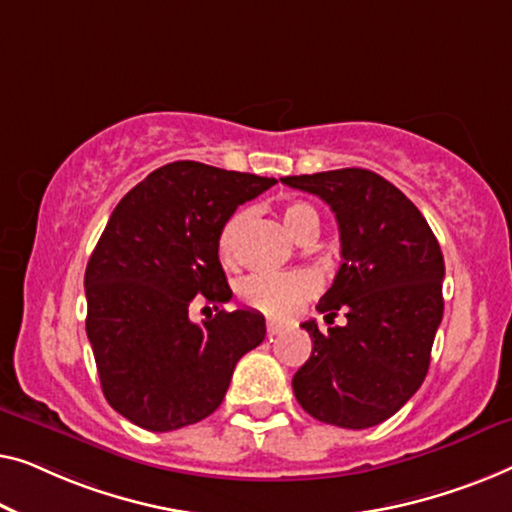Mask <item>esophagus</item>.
Listing matches in <instances>:
<instances>
[{"label": "esophagus", "mask_w": 512, "mask_h": 512, "mask_svg": "<svg viewBox=\"0 0 512 512\" xmlns=\"http://www.w3.org/2000/svg\"><path fill=\"white\" fill-rule=\"evenodd\" d=\"M283 329H285L283 322H276V320H269V322H266V334H269V338L278 336L280 331H283Z\"/></svg>", "instance_id": "obj_1"}]
</instances>
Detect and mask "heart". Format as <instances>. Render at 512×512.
<instances>
[{
	"mask_svg": "<svg viewBox=\"0 0 512 512\" xmlns=\"http://www.w3.org/2000/svg\"><path fill=\"white\" fill-rule=\"evenodd\" d=\"M250 218L248 211H236L220 229L218 253L222 259H232L234 243L241 229ZM283 222L287 232L299 236L308 225H320L318 213L304 201H292L283 208ZM318 290V278L308 271H285V273H253L239 285V299L255 311L271 315V318H287L297 311L301 301Z\"/></svg>",
	"mask_w": 512,
	"mask_h": 512,
	"instance_id": "1",
	"label": "heart"
}]
</instances>
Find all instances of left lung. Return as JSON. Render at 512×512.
Instances as JSON below:
<instances>
[{
  "label": "left lung",
  "instance_id": "1",
  "mask_svg": "<svg viewBox=\"0 0 512 512\" xmlns=\"http://www.w3.org/2000/svg\"><path fill=\"white\" fill-rule=\"evenodd\" d=\"M329 204L341 234L338 273L318 311L343 327L322 334L304 322L313 341L292 390L315 420L343 429L385 422L420 390L431 345L443 320L445 264L434 232L417 206L369 169L320 171L280 178Z\"/></svg>",
  "mask_w": 512,
  "mask_h": 512
}]
</instances>
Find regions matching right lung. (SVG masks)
Listing matches in <instances>:
<instances>
[{"mask_svg": "<svg viewBox=\"0 0 512 512\" xmlns=\"http://www.w3.org/2000/svg\"><path fill=\"white\" fill-rule=\"evenodd\" d=\"M276 185L201 162L155 169L115 206L85 269L88 331L106 401L148 431L204 420L234 366L266 336L250 308L190 320L192 299H232L218 236L243 201Z\"/></svg>", "mask_w": 512, "mask_h": 512, "instance_id": "obj_1", "label": "right lung"}]
</instances>
